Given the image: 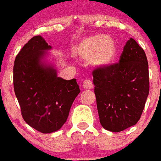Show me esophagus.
Returning <instances> with one entry per match:
<instances>
[{
  "instance_id": "1",
  "label": "esophagus",
  "mask_w": 161,
  "mask_h": 161,
  "mask_svg": "<svg viewBox=\"0 0 161 161\" xmlns=\"http://www.w3.org/2000/svg\"><path fill=\"white\" fill-rule=\"evenodd\" d=\"M83 87L85 89H87V90H90V89H92L93 85H92V83L90 80H85L83 82Z\"/></svg>"
}]
</instances>
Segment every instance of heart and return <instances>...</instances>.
I'll list each match as a JSON object with an SVG mask.
<instances>
[{"label":"heart","instance_id":"obj_1","mask_svg":"<svg viewBox=\"0 0 161 161\" xmlns=\"http://www.w3.org/2000/svg\"><path fill=\"white\" fill-rule=\"evenodd\" d=\"M75 53L83 60H90L95 67L104 68L113 64L116 58L117 47L109 36L95 35L78 42Z\"/></svg>","mask_w":161,"mask_h":161}]
</instances>
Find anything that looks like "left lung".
Wrapping results in <instances>:
<instances>
[{
    "instance_id": "8db88e82",
    "label": "left lung",
    "mask_w": 161,
    "mask_h": 161,
    "mask_svg": "<svg viewBox=\"0 0 161 161\" xmlns=\"http://www.w3.org/2000/svg\"><path fill=\"white\" fill-rule=\"evenodd\" d=\"M92 75L103 127L119 132L136 125L149 92L148 64L143 49L130 38L119 63L96 68Z\"/></svg>"
}]
</instances>
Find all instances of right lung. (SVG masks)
Returning a JSON list of instances; mask_svg holds the SVG:
<instances>
[{
	"label": "right lung",
	"instance_id": "obj_1",
	"mask_svg": "<svg viewBox=\"0 0 161 161\" xmlns=\"http://www.w3.org/2000/svg\"><path fill=\"white\" fill-rule=\"evenodd\" d=\"M51 48L42 36H34L18 53L13 66V87L23 119L42 133L62 127L80 92L76 79L58 77L52 65L42 63Z\"/></svg>",
	"mask_w": 161,
	"mask_h": 161
}]
</instances>
